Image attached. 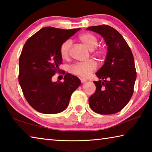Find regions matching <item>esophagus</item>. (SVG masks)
<instances>
[{"instance_id": "obj_1", "label": "esophagus", "mask_w": 152, "mask_h": 152, "mask_svg": "<svg viewBox=\"0 0 152 152\" xmlns=\"http://www.w3.org/2000/svg\"><path fill=\"white\" fill-rule=\"evenodd\" d=\"M80 81H81L82 83H84V82H86L87 80L84 78H80Z\"/></svg>"}]
</instances>
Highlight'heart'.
Wrapping results in <instances>:
<instances>
[{
  "label": "heart",
  "mask_w": 152,
  "mask_h": 152,
  "mask_svg": "<svg viewBox=\"0 0 152 152\" xmlns=\"http://www.w3.org/2000/svg\"><path fill=\"white\" fill-rule=\"evenodd\" d=\"M79 40L89 49L93 50L98 45V39L96 36L89 33H82L78 37ZM72 45L70 40H66L61 43L60 48V53L61 57L64 60H66L69 56V51ZM103 54V52L101 50L95 51L94 55L101 57ZM97 68V64L94 60H89L85 63H76L70 67V72L74 75L78 76L82 78H87Z\"/></svg>",
  "instance_id": "obj_1"
}]
</instances>
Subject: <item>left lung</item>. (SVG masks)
Masks as SVG:
<instances>
[{
	"label": "left lung",
	"instance_id": "1",
	"mask_svg": "<svg viewBox=\"0 0 152 152\" xmlns=\"http://www.w3.org/2000/svg\"><path fill=\"white\" fill-rule=\"evenodd\" d=\"M104 38L107 45L104 64L96 73V91L89 98L95 113L111 115L119 112L129 101L137 77L133 53L123 36L107 25L89 27ZM103 80L102 81V80Z\"/></svg>",
	"mask_w": 152,
	"mask_h": 152
}]
</instances>
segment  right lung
I'll return each mask as SVG.
<instances>
[{"label": "right lung", "instance_id": "1", "mask_svg": "<svg viewBox=\"0 0 152 152\" xmlns=\"http://www.w3.org/2000/svg\"><path fill=\"white\" fill-rule=\"evenodd\" d=\"M80 29L45 27L25 42L19 58V82L25 99L37 111L62 112L68 106L72 94L80 85V80L69 73L62 82L51 80L62 64L60 45Z\"/></svg>", "mask_w": 152, "mask_h": 152}]
</instances>
